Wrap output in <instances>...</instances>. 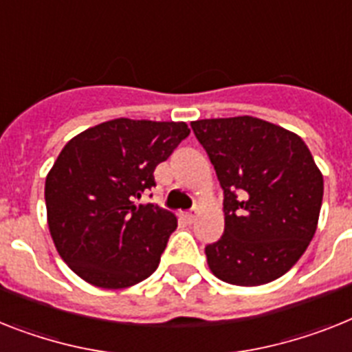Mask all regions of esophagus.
Listing matches in <instances>:
<instances>
[{
    "label": "esophagus",
    "instance_id": "esophagus-1",
    "mask_svg": "<svg viewBox=\"0 0 352 352\" xmlns=\"http://www.w3.org/2000/svg\"><path fill=\"white\" fill-rule=\"evenodd\" d=\"M183 219H185V223H192L196 219V212H185Z\"/></svg>",
    "mask_w": 352,
    "mask_h": 352
}]
</instances>
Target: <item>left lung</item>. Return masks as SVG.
Returning a JSON list of instances; mask_svg holds the SVG:
<instances>
[{"mask_svg":"<svg viewBox=\"0 0 352 352\" xmlns=\"http://www.w3.org/2000/svg\"><path fill=\"white\" fill-rule=\"evenodd\" d=\"M223 188L225 232L205 246L212 274L235 286L283 277L318 223L324 178L300 136L254 117L190 124Z\"/></svg>","mask_w":352,"mask_h":352,"instance_id":"left-lung-1","label":"left lung"}]
</instances>
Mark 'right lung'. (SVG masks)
<instances>
[{
	"label": "right lung",
	"mask_w": 352,
	"mask_h": 352,
	"mask_svg": "<svg viewBox=\"0 0 352 352\" xmlns=\"http://www.w3.org/2000/svg\"><path fill=\"white\" fill-rule=\"evenodd\" d=\"M190 133L185 122L115 118L68 142L46 176L48 226L59 255L86 283L120 289L155 274L178 221L155 203L156 165Z\"/></svg>",
	"instance_id": "obj_1"
}]
</instances>
